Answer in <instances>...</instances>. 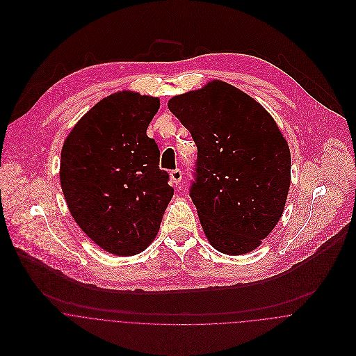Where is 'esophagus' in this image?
Wrapping results in <instances>:
<instances>
[{"label": "esophagus", "mask_w": 356, "mask_h": 356, "mask_svg": "<svg viewBox=\"0 0 356 356\" xmlns=\"http://www.w3.org/2000/svg\"><path fill=\"white\" fill-rule=\"evenodd\" d=\"M170 178H171V181L175 184V185H178L179 182H181V179H182V172H181V170H172L171 172H170Z\"/></svg>", "instance_id": "obj_1"}]
</instances>
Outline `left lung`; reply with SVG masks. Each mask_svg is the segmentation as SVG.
I'll list each match as a JSON object with an SVG mask.
<instances>
[{
  "mask_svg": "<svg viewBox=\"0 0 356 356\" xmlns=\"http://www.w3.org/2000/svg\"><path fill=\"white\" fill-rule=\"evenodd\" d=\"M167 105L197 147L191 197L207 240L222 254L254 251L282 216L291 186L280 127L251 96L218 79Z\"/></svg>",
  "mask_w": 356,
  "mask_h": 356,
  "instance_id": "obj_1",
  "label": "left lung"
}]
</instances>
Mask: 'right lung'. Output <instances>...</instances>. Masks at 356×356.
I'll return each instance as SVG.
<instances>
[{
	"label": "right lung",
	"instance_id": "right-lung-1",
	"mask_svg": "<svg viewBox=\"0 0 356 356\" xmlns=\"http://www.w3.org/2000/svg\"><path fill=\"white\" fill-rule=\"evenodd\" d=\"M160 100L131 90L106 96L67 136L60 184L76 225L118 256L147 250L172 199L160 151L147 129Z\"/></svg>",
	"mask_w": 356,
	"mask_h": 356
}]
</instances>
